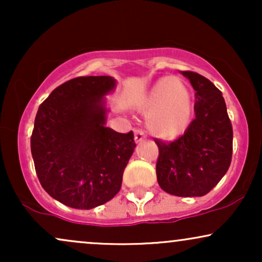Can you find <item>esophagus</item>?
Here are the masks:
<instances>
[{"instance_id": "1", "label": "esophagus", "mask_w": 262, "mask_h": 262, "mask_svg": "<svg viewBox=\"0 0 262 262\" xmlns=\"http://www.w3.org/2000/svg\"><path fill=\"white\" fill-rule=\"evenodd\" d=\"M134 139H135V141H137V143H140V141L146 139V135L143 130H141V129H137V130H135V133H134Z\"/></svg>"}]
</instances>
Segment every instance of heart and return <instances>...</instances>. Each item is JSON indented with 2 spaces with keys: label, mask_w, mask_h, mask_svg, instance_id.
Returning a JSON list of instances; mask_svg holds the SVG:
<instances>
[{
  "label": "heart",
  "mask_w": 262,
  "mask_h": 262,
  "mask_svg": "<svg viewBox=\"0 0 262 262\" xmlns=\"http://www.w3.org/2000/svg\"><path fill=\"white\" fill-rule=\"evenodd\" d=\"M146 128L155 137L173 140L187 130L193 117V98L185 82L165 77L155 83L140 103Z\"/></svg>",
  "instance_id": "b5f03b06"
}]
</instances>
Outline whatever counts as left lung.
<instances>
[{
	"label": "left lung",
	"instance_id": "8db88e82",
	"mask_svg": "<svg viewBox=\"0 0 262 262\" xmlns=\"http://www.w3.org/2000/svg\"><path fill=\"white\" fill-rule=\"evenodd\" d=\"M196 91L194 113L185 134L176 140L155 139L159 148V186L179 197H201L227 173L233 154V127L222 92L208 79L182 71Z\"/></svg>",
	"mask_w": 262,
	"mask_h": 262
}]
</instances>
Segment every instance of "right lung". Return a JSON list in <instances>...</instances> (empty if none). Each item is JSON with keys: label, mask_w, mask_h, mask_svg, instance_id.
I'll return each instance as SVG.
<instances>
[{"label": "right lung", "mask_w": 262, "mask_h": 262, "mask_svg": "<svg viewBox=\"0 0 262 262\" xmlns=\"http://www.w3.org/2000/svg\"><path fill=\"white\" fill-rule=\"evenodd\" d=\"M111 76L75 77L39 106L31 137L35 172L48 193L65 206L91 209L119 192L135 148L133 132L104 125L103 96Z\"/></svg>", "instance_id": "add662e5"}]
</instances>
